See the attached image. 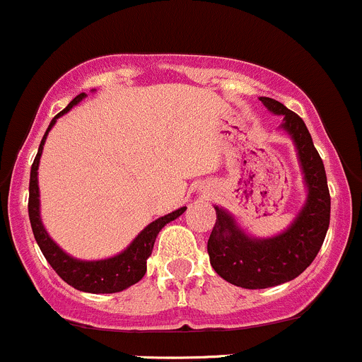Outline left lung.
Returning <instances> with one entry per match:
<instances>
[{
  "label": "left lung",
  "mask_w": 362,
  "mask_h": 362,
  "mask_svg": "<svg viewBox=\"0 0 362 362\" xmlns=\"http://www.w3.org/2000/svg\"><path fill=\"white\" fill-rule=\"evenodd\" d=\"M259 100L272 113L284 115L280 127L293 138L308 194L293 224L272 238H252L231 214L215 206L217 221L208 238L210 264L226 282L243 289L275 287L301 275L322 247L331 215L326 170L303 119L280 101Z\"/></svg>",
  "instance_id": "8db88e82"
}]
</instances>
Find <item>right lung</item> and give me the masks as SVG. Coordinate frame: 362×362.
Returning a JSON list of instances; mask_svg holds the SVG:
<instances>
[{
	"label": "right lung",
	"instance_id": "1",
	"mask_svg": "<svg viewBox=\"0 0 362 362\" xmlns=\"http://www.w3.org/2000/svg\"><path fill=\"white\" fill-rule=\"evenodd\" d=\"M87 94L82 93L76 98L69 101V105L63 112L57 113L52 119L50 126L47 127L45 134L40 144L38 154H36L35 163L31 166V177H29V222H31L33 235H35L36 243H38L40 250L45 255L49 264L52 266L54 272L68 284V286L75 287V289L83 291V293H93V294H112L120 293V291L127 289L133 284L140 282L144 279L145 272H147V259L151 257L152 249H154V242L158 238L159 231L168 224V222L175 221L180 217L187 208L182 206L178 210L171 211V214L159 217L158 221L151 222L136 238L131 242V245L120 254L113 255L108 259H100V261H80V259L71 257L63 249H59L56 242L49 236L45 231L40 218V187H38V164L40 158H42L43 145H45L47 134L52 129L56 120L61 115L71 110L76 103L86 98Z\"/></svg>",
	"mask_w": 362,
	"mask_h": 362
}]
</instances>
